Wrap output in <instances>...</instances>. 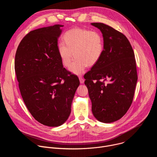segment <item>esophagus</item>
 <instances>
[{
    "instance_id": "esophagus-1",
    "label": "esophagus",
    "mask_w": 157,
    "mask_h": 157,
    "mask_svg": "<svg viewBox=\"0 0 157 157\" xmlns=\"http://www.w3.org/2000/svg\"><path fill=\"white\" fill-rule=\"evenodd\" d=\"M79 81H80V83H81V84H83V83H84V79L82 78V76H79Z\"/></svg>"
}]
</instances>
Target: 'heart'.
<instances>
[{
	"label": "heart",
	"instance_id": "obj_1",
	"mask_svg": "<svg viewBox=\"0 0 157 157\" xmlns=\"http://www.w3.org/2000/svg\"><path fill=\"white\" fill-rule=\"evenodd\" d=\"M63 38L64 43L58 44V52L67 68L70 66L74 55L76 56L70 68L75 75L82 74L87 66H94L102 55L104 40L98 31L75 28L67 31Z\"/></svg>",
	"mask_w": 157,
	"mask_h": 157
}]
</instances>
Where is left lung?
<instances>
[{
  "instance_id": "8db88e82",
  "label": "left lung",
  "mask_w": 157,
  "mask_h": 157,
  "mask_svg": "<svg viewBox=\"0 0 157 157\" xmlns=\"http://www.w3.org/2000/svg\"><path fill=\"white\" fill-rule=\"evenodd\" d=\"M91 25L102 33L104 51L86 74L84 84L94 116L101 122L111 123L122 118L132 104L138 78L135 55L123 33L102 23Z\"/></svg>"
}]
</instances>
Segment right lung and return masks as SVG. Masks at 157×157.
I'll use <instances>...</instances> for the list:
<instances>
[{"label": "right lung", "mask_w": 157, "mask_h": 157, "mask_svg": "<svg viewBox=\"0 0 157 157\" xmlns=\"http://www.w3.org/2000/svg\"><path fill=\"white\" fill-rule=\"evenodd\" d=\"M61 25L30 32L20 41L15 71L22 98L38 122L49 127L64 124L71 113L78 78L63 68L58 52Z\"/></svg>", "instance_id": "right-lung-1"}]
</instances>
